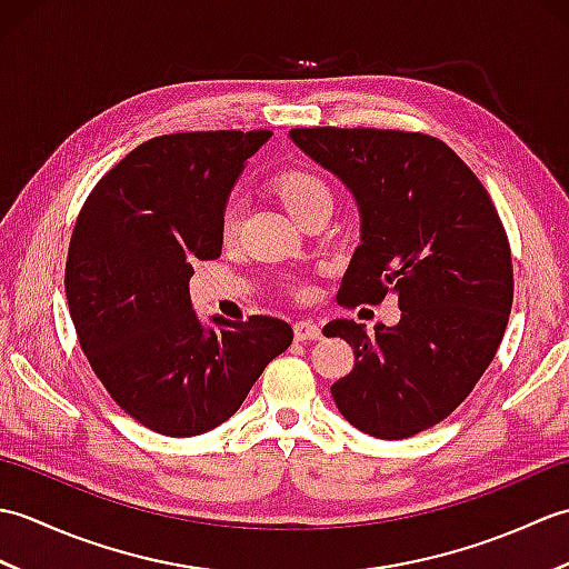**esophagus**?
Returning <instances> with one entry per match:
<instances>
[{
    "label": "esophagus",
    "mask_w": 569,
    "mask_h": 569,
    "mask_svg": "<svg viewBox=\"0 0 569 569\" xmlns=\"http://www.w3.org/2000/svg\"><path fill=\"white\" fill-rule=\"evenodd\" d=\"M293 335H296L298 342H306V340H320L322 330H320L318 322H312V320H298V322L293 325Z\"/></svg>",
    "instance_id": "34e87169"
}]
</instances>
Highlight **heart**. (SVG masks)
<instances>
[{"instance_id": "heart-1", "label": "heart", "mask_w": 569, "mask_h": 569, "mask_svg": "<svg viewBox=\"0 0 569 569\" xmlns=\"http://www.w3.org/2000/svg\"><path fill=\"white\" fill-rule=\"evenodd\" d=\"M271 190L296 222H300L306 214L316 210H332V192L328 183L306 166H288L283 171H278L271 178ZM237 220V210L227 208L220 227L224 241L234 239Z\"/></svg>"}]
</instances>
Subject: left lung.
Segmentation results:
<instances>
[{"instance_id": "obj_1", "label": "left lung", "mask_w": 569, "mask_h": 569, "mask_svg": "<svg viewBox=\"0 0 569 569\" xmlns=\"http://www.w3.org/2000/svg\"><path fill=\"white\" fill-rule=\"evenodd\" d=\"M291 141L347 186L359 247L340 303L393 293V328L332 320L322 332L355 349L332 383L340 413L379 440L447 418L491 365L509 322L513 266L499 212L479 178L435 137L381 129H291Z\"/></svg>"}]
</instances>
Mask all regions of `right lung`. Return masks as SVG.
I'll list each match as a JSON object with an SVG mask.
<instances>
[{"label": "right lung", "mask_w": 569, "mask_h": 569, "mask_svg": "<svg viewBox=\"0 0 569 569\" xmlns=\"http://www.w3.org/2000/svg\"><path fill=\"white\" fill-rule=\"evenodd\" d=\"M271 131L156 137L84 200L70 237L66 296L92 371L131 418L168 438L220 426L244 403L291 325L253 316L204 325L192 263L222 253L229 192Z\"/></svg>", "instance_id": "add662e5"}]
</instances>
